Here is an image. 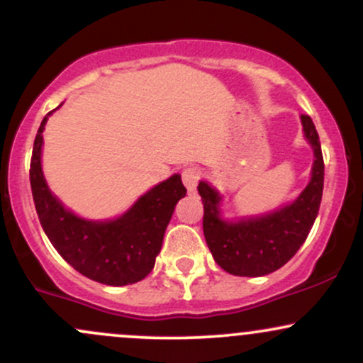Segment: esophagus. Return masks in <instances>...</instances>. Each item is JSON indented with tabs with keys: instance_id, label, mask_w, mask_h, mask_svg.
Here are the masks:
<instances>
[{
	"instance_id": "obj_1",
	"label": "esophagus",
	"mask_w": 363,
	"mask_h": 363,
	"mask_svg": "<svg viewBox=\"0 0 363 363\" xmlns=\"http://www.w3.org/2000/svg\"><path fill=\"white\" fill-rule=\"evenodd\" d=\"M199 179H201V170L198 167H187L182 170V182H184L187 191H194Z\"/></svg>"
}]
</instances>
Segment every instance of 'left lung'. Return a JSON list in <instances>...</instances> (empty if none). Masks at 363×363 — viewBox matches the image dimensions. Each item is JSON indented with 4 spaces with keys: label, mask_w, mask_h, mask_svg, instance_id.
Returning a JSON list of instances; mask_svg holds the SVG:
<instances>
[{
    "label": "left lung",
    "mask_w": 363,
    "mask_h": 363,
    "mask_svg": "<svg viewBox=\"0 0 363 363\" xmlns=\"http://www.w3.org/2000/svg\"><path fill=\"white\" fill-rule=\"evenodd\" d=\"M306 138L314 150L309 184L291 205L257 218L225 222L220 218V196L206 182H199L203 201V232L213 259L235 277H264L289 262L309 235L318 216L324 186V160L319 135L309 116L302 114Z\"/></svg>",
    "instance_id": "8db88e82"
}]
</instances>
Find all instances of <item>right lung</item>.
<instances>
[{
  "label": "right lung",
  "mask_w": 363,
  "mask_h": 363,
  "mask_svg": "<svg viewBox=\"0 0 363 363\" xmlns=\"http://www.w3.org/2000/svg\"><path fill=\"white\" fill-rule=\"evenodd\" d=\"M48 116L37 131L30 160L32 196L45 235L62 259L90 280L112 286L143 280L155 266L174 208L186 196L181 176L150 189L119 218L83 220L66 210L45 184L40 150Z\"/></svg>",
  "instance_id": "add662e5"
}]
</instances>
